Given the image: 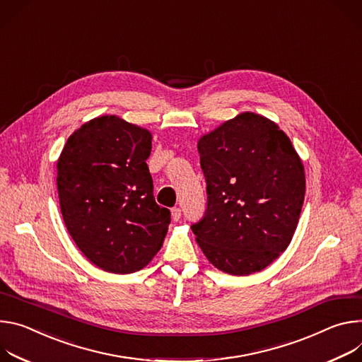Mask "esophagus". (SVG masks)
I'll return each mask as SVG.
<instances>
[{
    "label": "esophagus",
    "instance_id": "obj_1",
    "mask_svg": "<svg viewBox=\"0 0 362 362\" xmlns=\"http://www.w3.org/2000/svg\"><path fill=\"white\" fill-rule=\"evenodd\" d=\"M171 216H173V220H174V221H178V220L181 218V216H182L181 209H180V207H174V209L171 210Z\"/></svg>",
    "mask_w": 362,
    "mask_h": 362
}]
</instances>
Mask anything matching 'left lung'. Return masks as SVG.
I'll list each match as a JSON object with an SVG mask.
<instances>
[{"label": "left lung", "mask_w": 362, "mask_h": 362, "mask_svg": "<svg viewBox=\"0 0 362 362\" xmlns=\"http://www.w3.org/2000/svg\"><path fill=\"white\" fill-rule=\"evenodd\" d=\"M207 184L204 217L191 226L217 269L246 276L289 246L305 199V173L291 139L246 112L198 141Z\"/></svg>", "instance_id": "1"}]
</instances>
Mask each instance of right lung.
Returning a JSON list of instances; mask_svg holds the SVG:
<instances>
[{"instance_id":"add662e5","label":"right lung","mask_w":362,"mask_h":362,"mask_svg":"<svg viewBox=\"0 0 362 362\" xmlns=\"http://www.w3.org/2000/svg\"><path fill=\"white\" fill-rule=\"evenodd\" d=\"M151 141L146 129L100 116L67 139L57 160L64 224L82 253L110 273L145 267L171 223V211L153 198Z\"/></svg>"}]
</instances>
